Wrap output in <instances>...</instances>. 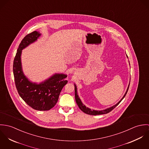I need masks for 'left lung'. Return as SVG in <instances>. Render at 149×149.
Segmentation results:
<instances>
[{
  "mask_svg": "<svg viewBox=\"0 0 149 149\" xmlns=\"http://www.w3.org/2000/svg\"><path fill=\"white\" fill-rule=\"evenodd\" d=\"M74 92H75V99H76V103L78 105V106L79 107V108L85 113L86 114H88V115H102V114H106L107 113L109 112H111L113 109H114L117 106L120 102L121 101L124 99V97H125L126 95L127 94V92L128 89V88H129V85H130V83L128 84V86L127 89V91L125 93V94L124 95V96H123V97L120 99V100L115 105L111 107H109L108 108H106L105 109H103V110H94V109H90L88 107H86L85 106V105L82 103L81 99H80L78 94H77V86L74 84Z\"/></svg>",
  "mask_w": 149,
  "mask_h": 149,
  "instance_id": "8db88e82",
  "label": "left lung"
}]
</instances>
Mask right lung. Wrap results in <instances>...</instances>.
Returning <instances> with one entry per match:
<instances>
[{"mask_svg": "<svg viewBox=\"0 0 149 149\" xmlns=\"http://www.w3.org/2000/svg\"><path fill=\"white\" fill-rule=\"evenodd\" d=\"M41 36L34 31L24 37L17 50L13 63V73L15 86L22 99L29 106L38 111H47L54 106L60 93L68 81L67 75L55 73L38 84L29 80L24 74L21 63L22 50L37 41Z\"/></svg>", "mask_w": 149, "mask_h": 149, "instance_id": "add662e5", "label": "right lung"}]
</instances>
